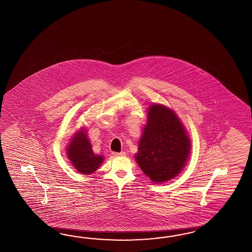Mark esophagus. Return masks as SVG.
<instances>
[{"mask_svg": "<svg viewBox=\"0 0 252 252\" xmlns=\"http://www.w3.org/2000/svg\"><path fill=\"white\" fill-rule=\"evenodd\" d=\"M113 156L114 157H124V156H126V153L122 151V152H119V153H117V152H114L113 153Z\"/></svg>", "mask_w": 252, "mask_h": 252, "instance_id": "obj_1", "label": "esophagus"}]
</instances>
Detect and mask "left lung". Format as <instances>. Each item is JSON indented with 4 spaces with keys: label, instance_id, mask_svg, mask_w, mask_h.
<instances>
[{
    "label": "left lung",
    "instance_id": "obj_1",
    "mask_svg": "<svg viewBox=\"0 0 252 252\" xmlns=\"http://www.w3.org/2000/svg\"><path fill=\"white\" fill-rule=\"evenodd\" d=\"M190 149V139L174 111L162 104L150 105L135 156L142 171L156 183L168 181L182 171Z\"/></svg>",
    "mask_w": 252,
    "mask_h": 252
}]
</instances>
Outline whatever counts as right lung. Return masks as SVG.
I'll use <instances>...</instances> for the list:
<instances>
[{
	"mask_svg": "<svg viewBox=\"0 0 252 252\" xmlns=\"http://www.w3.org/2000/svg\"><path fill=\"white\" fill-rule=\"evenodd\" d=\"M66 151L72 165L81 174H92L104 161L102 156L94 155L93 152L91 143L87 138L86 131L84 128L75 133L68 145Z\"/></svg>",
	"mask_w": 252,
	"mask_h": 252,
	"instance_id": "add662e5",
	"label": "right lung"
}]
</instances>
